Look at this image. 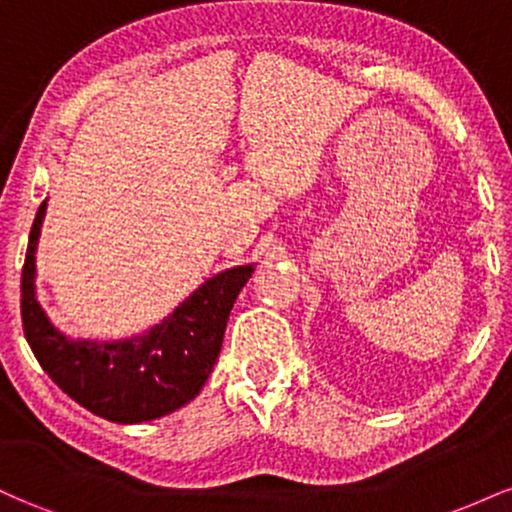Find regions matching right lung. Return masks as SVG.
Returning a JSON list of instances; mask_svg holds the SVG:
<instances>
[{"instance_id":"right-lung-1","label":"right lung","mask_w":512,"mask_h":512,"mask_svg":"<svg viewBox=\"0 0 512 512\" xmlns=\"http://www.w3.org/2000/svg\"><path fill=\"white\" fill-rule=\"evenodd\" d=\"M48 199L35 214L21 274L26 342L52 383L113 424H142L185 407L199 395L219 358L228 315L255 264L211 276L166 320L117 342L62 334L35 298V248Z\"/></svg>"}]
</instances>
